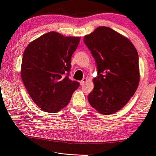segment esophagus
Returning <instances> with one entry per match:
<instances>
[{
  "mask_svg": "<svg viewBox=\"0 0 156 156\" xmlns=\"http://www.w3.org/2000/svg\"><path fill=\"white\" fill-rule=\"evenodd\" d=\"M87 81V79H85V78H83V79H82V81L80 82V84H81V85L82 86V85H83V84H84V83H85Z\"/></svg>",
  "mask_w": 156,
  "mask_h": 156,
  "instance_id": "34e87169",
  "label": "esophagus"
}]
</instances>
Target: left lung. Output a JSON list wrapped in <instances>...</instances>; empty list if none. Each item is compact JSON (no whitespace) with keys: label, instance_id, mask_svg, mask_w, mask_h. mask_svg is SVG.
<instances>
[{"label":"left lung","instance_id":"obj_1","mask_svg":"<svg viewBox=\"0 0 156 156\" xmlns=\"http://www.w3.org/2000/svg\"><path fill=\"white\" fill-rule=\"evenodd\" d=\"M84 43L98 71L88 102L101 114H113L126 105L138 87L137 51L128 39L107 27H98L84 36Z\"/></svg>","mask_w":156,"mask_h":156}]
</instances>
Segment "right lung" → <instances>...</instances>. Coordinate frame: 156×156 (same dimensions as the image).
<instances>
[{"mask_svg": "<svg viewBox=\"0 0 156 156\" xmlns=\"http://www.w3.org/2000/svg\"><path fill=\"white\" fill-rule=\"evenodd\" d=\"M79 37L49 32L29 44L23 53L21 76L32 100L42 111L56 112L66 106L79 83L69 78L72 56Z\"/></svg>", "mask_w": 156, "mask_h": 156, "instance_id": "1", "label": "right lung"}]
</instances>
